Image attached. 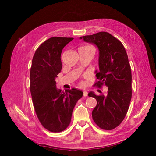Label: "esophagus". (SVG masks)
<instances>
[{"instance_id": "1", "label": "esophagus", "mask_w": 156, "mask_h": 156, "mask_svg": "<svg viewBox=\"0 0 156 156\" xmlns=\"http://www.w3.org/2000/svg\"><path fill=\"white\" fill-rule=\"evenodd\" d=\"M83 96H85V97L88 96V93H87V91L86 90H84L83 91Z\"/></svg>"}]
</instances>
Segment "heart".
Listing matches in <instances>:
<instances>
[{"instance_id": "b5f03b06", "label": "heart", "mask_w": 156, "mask_h": 156, "mask_svg": "<svg viewBox=\"0 0 156 156\" xmlns=\"http://www.w3.org/2000/svg\"><path fill=\"white\" fill-rule=\"evenodd\" d=\"M91 47H91V46H89V45H86V46L80 47V48H91ZM80 48H79V49H80Z\"/></svg>"}]
</instances>
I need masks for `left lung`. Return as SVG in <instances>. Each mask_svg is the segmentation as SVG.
<instances>
[{"instance_id": "left-lung-1", "label": "left lung", "mask_w": 156, "mask_h": 156, "mask_svg": "<svg viewBox=\"0 0 156 156\" xmlns=\"http://www.w3.org/2000/svg\"><path fill=\"white\" fill-rule=\"evenodd\" d=\"M80 38L95 44L98 48L99 71L96 72L98 81L94 86L108 87L105 96L88 94L97 101L92 118L100 128L112 130L125 118L131 99V70L127 54L122 43L105 31Z\"/></svg>"}]
</instances>
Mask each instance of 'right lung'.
<instances>
[{"label":"right lung","instance_id":"add662e5","mask_svg":"<svg viewBox=\"0 0 156 156\" xmlns=\"http://www.w3.org/2000/svg\"><path fill=\"white\" fill-rule=\"evenodd\" d=\"M73 38L52 37L43 42L34 55L30 69V91L39 121L47 130L57 133L69 125L73 109L83 91L73 88L58 90L55 78L62 69V50Z\"/></svg>","mask_w":156,"mask_h":156}]
</instances>
